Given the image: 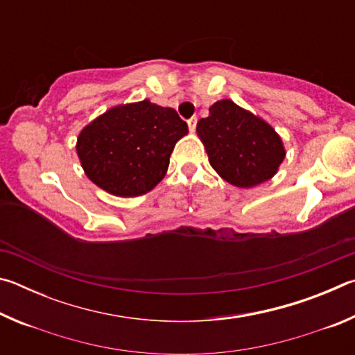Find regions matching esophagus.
Masks as SVG:
<instances>
[{
  "instance_id": "obj_1",
  "label": "esophagus",
  "mask_w": 355,
  "mask_h": 355,
  "mask_svg": "<svg viewBox=\"0 0 355 355\" xmlns=\"http://www.w3.org/2000/svg\"><path fill=\"white\" fill-rule=\"evenodd\" d=\"M188 127H189V131H192V133H194L196 127H197V117H191L188 120Z\"/></svg>"
}]
</instances>
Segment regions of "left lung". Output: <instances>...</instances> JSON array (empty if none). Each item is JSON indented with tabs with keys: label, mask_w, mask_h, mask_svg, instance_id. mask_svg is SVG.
I'll return each instance as SVG.
<instances>
[{
	"label": "left lung",
	"mask_w": 355,
	"mask_h": 355,
	"mask_svg": "<svg viewBox=\"0 0 355 355\" xmlns=\"http://www.w3.org/2000/svg\"><path fill=\"white\" fill-rule=\"evenodd\" d=\"M197 135L213 169L238 188L268 182L286 155L271 125L232 100L216 101L209 116L197 122Z\"/></svg>",
	"instance_id": "left-lung-1"
}]
</instances>
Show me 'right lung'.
I'll use <instances>...</instances> for the list:
<instances>
[{"instance_id": "1", "label": "right lung", "mask_w": 355, "mask_h": 355, "mask_svg": "<svg viewBox=\"0 0 355 355\" xmlns=\"http://www.w3.org/2000/svg\"><path fill=\"white\" fill-rule=\"evenodd\" d=\"M188 125L172 107L142 100L114 106L81 130L76 153L87 178L117 197H137L164 178Z\"/></svg>"}]
</instances>
